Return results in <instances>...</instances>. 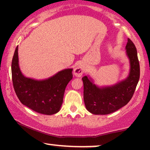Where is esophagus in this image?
Wrapping results in <instances>:
<instances>
[{"label": "esophagus", "mask_w": 150, "mask_h": 150, "mask_svg": "<svg viewBox=\"0 0 150 150\" xmlns=\"http://www.w3.org/2000/svg\"><path fill=\"white\" fill-rule=\"evenodd\" d=\"M86 71V68L82 64H79L76 66V68L74 69V75H75L76 77H81L85 72Z\"/></svg>", "instance_id": "1"}]
</instances>
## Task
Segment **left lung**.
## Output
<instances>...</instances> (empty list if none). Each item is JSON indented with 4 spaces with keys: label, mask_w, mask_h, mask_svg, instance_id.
Segmentation results:
<instances>
[{
    "label": "left lung",
    "mask_w": 150,
    "mask_h": 150,
    "mask_svg": "<svg viewBox=\"0 0 150 150\" xmlns=\"http://www.w3.org/2000/svg\"><path fill=\"white\" fill-rule=\"evenodd\" d=\"M130 69L126 78L111 85L99 86L89 75L82 77L84 101L92 114L106 115L120 109L130 101L140 79V64L137 49L130 39L125 46Z\"/></svg>",
    "instance_id": "obj_1"
}]
</instances>
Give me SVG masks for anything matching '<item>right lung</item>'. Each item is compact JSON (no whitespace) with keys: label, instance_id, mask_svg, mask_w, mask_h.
Returning a JSON list of instances; mask_svg holds the SVG:
<instances>
[{"label":"right lung","instance_id":"obj_1","mask_svg":"<svg viewBox=\"0 0 150 150\" xmlns=\"http://www.w3.org/2000/svg\"><path fill=\"white\" fill-rule=\"evenodd\" d=\"M15 92L19 100L36 112L53 115L61 109L65 87L73 78V68H66L43 80L26 77L19 65L18 46L11 65Z\"/></svg>","mask_w":150,"mask_h":150}]
</instances>
